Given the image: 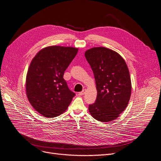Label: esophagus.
I'll list each match as a JSON object with an SVG mask.
<instances>
[{
  "instance_id": "obj_1",
  "label": "esophagus",
  "mask_w": 161,
  "mask_h": 161,
  "mask_svg": "<svg viewBox=\"0 0 161 161\" xmlns=\"http://www.w3.org/2000/svg\"><path fill=\"white\" fill-rule=\"evenodd\" d=\"M86 90H83L82 92H80V93H79V94H80V95H81V96H82V95H84V94H85V93H86Z\"/></svg>"
}]
</instances>
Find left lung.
Returning a JSON list of instances; mask_svg holds the SVG:
<instances>
[{"instance_id":"left-lung-1","label":"left lung","mask_w":161,"mask_h":161,"mask_svg":"<svg viewBox=\"0 0 161 161\" xmlns=\"http://www.w3.org/2000/svg\"><path fill=\"white\" fill-rule=\"evenodd\" d=\"M85 57L94 73L97 97L89 106V112L96 120H116L127 107L131 96L130 72L122 57L103 47L87 49Z\"/></svg>"}]
</instances>
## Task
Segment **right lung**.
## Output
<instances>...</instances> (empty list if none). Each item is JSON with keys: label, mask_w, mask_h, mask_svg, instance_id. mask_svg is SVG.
Returning <instances> with one entry per match:
<instances>
[{"label": "right lung", "mask_w": 161, "mask_h": 161, "mask_svg": "<svg viewBox=\"0 0 161 161\" xmlns=\"http://www.w3.org/2000/svg\"><path fill=\"white\" fill-rule=\"evenodd\" d=\"M78 48L59 45L41 49L33 58L25 81L26 94L35 110L47 118L66 111L75 96L64 79Z\"/></svg>", "instance_id": "right-lung-1"}]
</instances>
